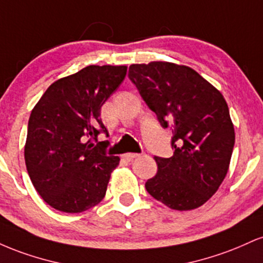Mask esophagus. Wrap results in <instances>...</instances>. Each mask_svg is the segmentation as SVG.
<instances>
[{"label": "esophagus", "mask_w": 263, "mask_h": 263, "mask_svg": "<svg viewBox=\"0 0 263 263\" xmlns=\"http://www.w3.org/2000/svg\"><path fill=\"white\" fill-rule=\"evenodd\" d=\"M137 157H140L138 153H126V155H123V159H126V161H134Z\"/></svg>", "instance_id": "1"}]
</instances>
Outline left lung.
Returning a JSON list of instances; mask_svg holds the SVG:
<instances>
[{"mask_svg":"<svg viewBox=\"0 0 263 263\" xmlns=\"http://www.w3.org/2000/svg\"><path fill=\"white\" fill-rule=\"evenodd\" d=\"M128 78L162 127L173 132V156L155 157L158 171L147 192L173 210L197 209L230 165L235 131L224 96L194 69L174 63L132 64Z\"/></svg>","mask_w":263,"mask_h":263,"instance_id":"8db88e82","label":"left lung"}]
</instances>
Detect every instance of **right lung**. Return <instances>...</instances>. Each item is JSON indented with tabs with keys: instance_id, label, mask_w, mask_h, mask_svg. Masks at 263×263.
Masks as SVG:
<instances>
[{
	"instance_id": "right-lung-1",
	"label": "right lung",
	"mask_w": 263,
	"mask_h": 263,
	"mask_svg": "<svg viewBox=\"0 0 263 263\" xmlns=\"http://www.w3.org/2000/svg\"><path fill=\"white\" fill-rule=\"evenodd\" d=\"M126 65H89L54 81L28 121L26 167L43 200L63 213H81L106 194L120 158L107 156L101 106L120 86Z\"/></svg>"
}]
</instances>
